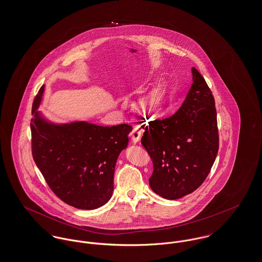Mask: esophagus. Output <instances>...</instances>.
<instances>
[{"label": "esophagus", "instance_id": "obj_1", "mask_svg": "<svg viewBox=\"0 0 262 262\" xmlns=\"http://www.w3.org/2000/svg\"><path fill=\"white\" fill-rule=\"evenodd\" d=\"M130 138L134 143H138L142 138V130L139 126H135L130 133Z\"/></svg>", "mask_w": 262, "mask_h": 262}]
</instances>
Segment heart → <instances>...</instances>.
<instances>
[{
    "label": "heart",
    "instance_id": "heart-1",
    "mask_svg": "<svg viewBox=\"0 0 262 262\" xmlns=\"http://www.w3.org/2000/svg\"><path fill=\"white\" fill-rule=\"evenodd\" d=\"M163 103V93L161 90L157 89L146 94L139 101V108L147 115L155 114L160 110Z\"/></svg>",
    "mask_w": 262,
    "mask_h": 262
}]
</instances>
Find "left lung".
<instances>
[{"label": "left lung", "instance_id": "left-lung-1", "mask_svg": "<svg viewBox=\"0 0 262 262\" xmlns=\"http://www.w3.org/2000/svg\"><path fill=\"white\" fill-rule=\"evenodd\" d=\"M192 73L193 84L177 113L144 124L142 144L154 167L149 186L168 200L191 194L203 184L219 148L213 94L195 67Z\"/></svg>", "mask_w": 262, "mask_h": 262}]
</instances>
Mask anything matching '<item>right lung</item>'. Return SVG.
Segmentation results:
<instances>
[{
	"mask_svg": "<svg viewBox=\"0 0 262 262\" xmlns=\"http://www.w3.org/2000/svg\"><path fill=\"white\" fill-rule=\"evenodd\" d=\"M40 88L31 119L32 156L52 192L78 209H96L114 191L117 158L128 144L129 124L100 126L85 121L55 124L37 112Z\"/></svg>",
	"mask_w": 262,
	"mask_h": 262,
	"instance_id": "add662e5",
	"label": "right lung"
}]
</instances>
